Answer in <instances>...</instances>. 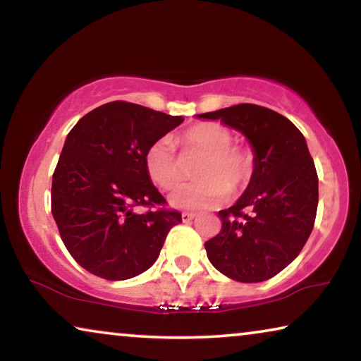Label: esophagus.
<instances>
[{
	"label": "esophagus",
	"mask_w": 361,
	"mask_h": 361,
	"mask_svg": "<svg viewBox=\"0 0 361 361\" xmlns=\"http://www.w3.org/2000/svg\"><path fill=\"white\" fill-rule=\"evenodd\" d=\"M195 216H197V215L192 214V212H184V214H182V221H185V224H187V221L194 220Z\"/></svg>",
	"instance_id": "obj_1"
}]
</instances>
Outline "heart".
<instances>
[{
  "label": "heart",
  "mask_w": 361,
  "mask_h": 361,
  "mask_svg": "<svg viewBox=\"0 0 361 361\" xmlns=\"http://www.w3.org/2000/svg\"><path fill=\"white\" fill-rule=\"evenodd\" d=\"M184 152L200 154L194 176L197 180L182 184L169 195L172 207L202 210L221 204L228 192L248 184L253 174V154L243 146L231 145L233 133L220 123H199L176 140ZM145 167L149 179L161 189H172L182 179L180 162L174 146L157 140L145 152Z\"/></svg>",
  "instance_id": "1"
}]
</instances>
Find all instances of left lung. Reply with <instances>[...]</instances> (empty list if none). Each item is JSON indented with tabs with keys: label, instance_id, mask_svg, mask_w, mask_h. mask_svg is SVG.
Segmentation results:
<instances>
[{
	"label": "left lung",
	"instance_id": "left-lung-1",
	"mask_svg": "<svg viewBox=\"0 0 361 361\" xmlns=\"http://www.w3.org/2000/svg\"><path fill=\"white\" fill-rule=\"evenodd\" d=\"M243 133L255 167L243 195L220 210V233L205 241L210 263L240 283L281 273L304 248L314 228L319 177L302 133L269 108L241 103L202 113Z\"/></svg>",
	"mask_w": 361,
	"mask_h": 361
}]
</instances>
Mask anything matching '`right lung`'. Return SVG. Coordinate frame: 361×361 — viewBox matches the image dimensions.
<instances>
[{"instance_id": "1", "label": "right lung", "mask_w": 361, "mask_h": 361, "mask_svg": "<svg viewBox=\"0 0 361 361\" xmlns=\"http://www.w3.org/2000/svg\"><path fill=\"white\" fill-rule=\"evenodd\" d=\"M184 121L128 102H110L67 135L52 176L51 207L61 238L82 268L123 281L156 263L177 210L152 185L145 152ZM136 206L152 208L137 214Z\"/></svg>"}]
</instances>
